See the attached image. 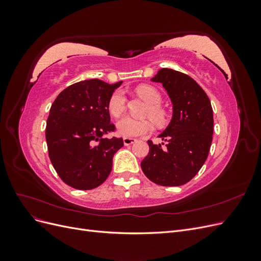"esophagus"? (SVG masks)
I'll list each match as a JSON object with an SVG mask.
<instances>
[{
	"label": "esophagus",
	"mask_w": 261,
	"mask_h": 261,
	"mask_svg": "<svg viewBox=\"0 0 261 261\" xmlns=\"http://www.w3.org/2000/svg\"><path fill=\"white\" fill-rule=\"evenodd\" d=\"M136 140H137V139H135V138H126V137L123 139V141H124V145H125V146H130L132 144L135 143Z\"/></svg>",
	"instance_id": "esophagus-1"
}]
</instances>
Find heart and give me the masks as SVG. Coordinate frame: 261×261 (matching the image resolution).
Wrapping results in <instances>:
<instances>
[{
  "instance_id": "obj_1",
  "label": "heart",
  "mask_w": 261,
  "mask_h": 261,
  "mask_svg": "<svg viewBox=\"0 0 261 261\" xmlns=\"http://www.w3.org/2000/svg\"><path fill=\"white\" fill-rule=\"evenodd\" d=\"M136 92L140 98H143L149 103L145 111V115L151 117L156 125H162L165 122V113L159 106L162 100L160 92L154 87L148 85L137 87ZM108 109L110 114L113 117H120L125 112L126 97L122 90H115L111 94L108 102ZM152 128L153 124L149 118L136 120V118L125 116L116 123L117 133L126 138L147 135L152 130Z\"/></svg>"
}]
</instances>
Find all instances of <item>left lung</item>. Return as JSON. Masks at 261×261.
Instances as JSON below:
<instances>
[{"label": "left lung", "instance_id": "8db88e82", "mask_svg": "<svg viewBox=\"0 0 261 261\" xmlns=\"http://www.w3.org/2000/svg\"><path fill=\"white\" fill-rule=\"evenodd\" d=\"M151 81L161 83L167 90L173 115L159 135L167 145L148 140L149 153L141 170L158 185H184L198 173L209 153L213 135L210 100L192 77L174 69L161 68Z\"/></svg>", "mask_w": 261, "mask_h": 261}]
</instances>
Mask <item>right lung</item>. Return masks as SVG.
Returning a JSON list of instances; mask_svg holds the SVG:
<instances>
[{
	"label": "right lung",
	"instance_id": "add662e5",
	"mask_svg": "<svg viewBox=\"0 0 261 261\" xmlns=\"http://www.w3.org/2000/svg\"><path fill=\"white\" fill-rule=\"evenodd\" d=\"M122 82L88 80L70 85L51 106L45 127L50 160L68 186L88 191L101 185L112 170L122 138H105L115 126L108 102Z\"/></svg>",
	"mask_w": 261,
	"mask_h": 261
}]
</instances>
